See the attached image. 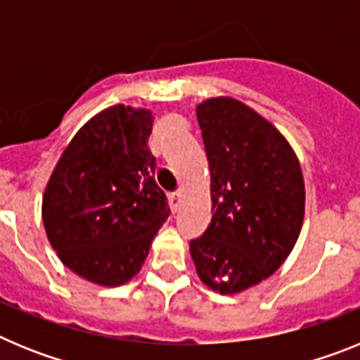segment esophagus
Instances as JSON below:
<instances>
[{
	"mask_svg": "<svg viewBox=\"0 0 360 360\" xmlns=\"http://www.w3.org/2000/svg\"><path fill=\"white\" fill-rule=\"evenodd\" d=\"M169 200H171V207H173L174 211H178L180 205H182V193H180V191H174V193H171Z\"/></svg>",
	"mask_w": 360,
	"mask_h": 360,
	"instance_id": "1",
	"label": "esophagus"
}]
</instances>
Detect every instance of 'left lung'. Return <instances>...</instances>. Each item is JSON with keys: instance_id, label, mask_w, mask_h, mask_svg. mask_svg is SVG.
Wrapping results in <instances>:
<instances>
[{"instance_id": "8db88e82", "label": "left lung", "mask_w": 360, "mask_h": 360, "mask_svg": "<svg viewBox=\"0 0 360 360\" xmlns=\"http://www.w3.org/2000/svg\"><path fill=\"white\" fill-rule=\"evenodd\" d=\"M211 169L212 219L191 240L200 279L238 294L272 276L294 249L304 218V182L287 139L231 97L196 108Z\"/></svg>"}]
</instances>
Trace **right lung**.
Here are the masks:
<instances>
[{
  "label": "right lung",
  "instance_id": "1",
  "mask_svg": "<svg viewBox=\"0 0 360 360\" xmlns=\"http://www.w3.org/2000/svg\"><path fill=\"white\" fill-rule=\"evenodd\" d=\"M149 110L117 104L90 119L57 162L43 196V224L57 256L104 287L128 283L169 216L148 148Z\"/></svg>",
  "mask_w": 360,
  "mask_h": 360
}]
</instances>
